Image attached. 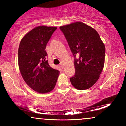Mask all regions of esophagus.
<instances>
[{"label":"esophagus","instance_id":"esophagus-1","mask_svg":"<svg viewBox=\"0 0 126 126\" xmlns=\"http://www.w3.org/2000/svg\"><path fill=\"white\" fill-rule=\"evenodd\" d=\"M60 67H62V69H63V68H64V63H63V62H62V63H60Z\"/></svg>","mask_w":126,"mask_h":126}]
</instances>
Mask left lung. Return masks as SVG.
<instances>
[{
  "label": "left lung",
  "instance_id": "left-lung-1",
  "mask_svg": "<svg viewBox=\"0 0 126 126\" xmlns=\"http://www.w3.org/2000/svg\"><path fill=\"white\" fill-rule=\"evenodd\" d=\"M75 59V74L70 78L73 86L85 90L96 83L105 62V47L98 32L82 22L60 27Z\"/></svg>",
  "mask_w": 126,
  "mask_h": 126
}]
</instances>
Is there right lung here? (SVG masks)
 Listing matches in <instances>:
<instances>
[{
	"label": "right lung",
	"mask_w": 126,
	"mask_h": 126,
	"mask_svg": "<svg viewBox=\"0 0 126 126\" xmlns=\"http://www.w3.org/2000/svg\"><path fill=\"white\" fill-rule=\"evenodd\" d=\"M57 27L38 26L25 34L18 49V66L25 83L34 91L46 94L54 89L60 73L46 60V45Z\"/></svg>",
	"instance_id": "add662e5"
}]
</instances>
